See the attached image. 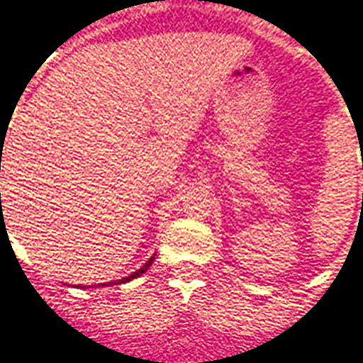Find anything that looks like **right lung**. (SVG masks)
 Returning <instances> with one entry per match:
<instances>
[{"instance_id":"add662e5","label":"right lung","mask_w":363,"mask_h":363,"mask_svg":"<svg viewBox=\"0 0 363 363\" xmlns=\"http://www.w3.org/2000/svg\"><path fill=\"white\" fill-rule=\"evenodd\" d=\"M153 259H155V257H151V259L147 260V262H145V264H143V267L140 268V270H135L134 274H130L128 278H122V280H120V281H130V280H134V278H138V276H142V274L145 272V270H147V268L151 267V262H153Z\"/></svg>"}]
</instances>
